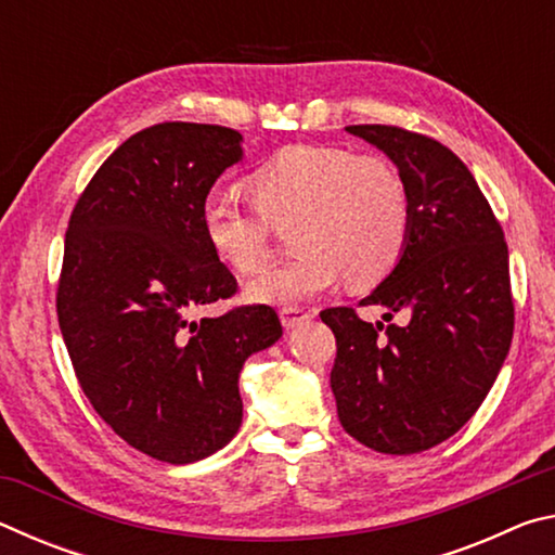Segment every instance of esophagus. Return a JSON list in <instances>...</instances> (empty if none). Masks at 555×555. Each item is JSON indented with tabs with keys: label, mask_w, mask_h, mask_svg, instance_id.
Here are the masks:
<instances>
[{
	"label": "esophagus",
	"mask_w": 555,
	"mask_h": 555,
	"mask_svg": "<svg viewBox=\"0 0 555 555\" xmlns=\"http://www.w3.org/2000/svg\"><path fill=\"white\" fill-rule=\"evenodd\" d=\"M281 323H284L286 331H294V327L308 323L313 318L311 311H306V308H298V306H286L281 308Z\"/></svg>",
	"instance_id": "1"
}]
</instances>
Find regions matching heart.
I'll return each mask as SVG.
<instances>
[{
    "mask_svg": "<svg viewBox=\"0 0 555 555\" xmlns=\"http://www.w3.org/2000/svg\"><path fill=\"white\" fill-rule=\"evenodd\" d=\"M251 205L222 193L201 205L210 249L237 274H255L271 255L274 230H288L296 255L261 271L247 296L261 304H296L345 279L372 288L403 257L411 234L409 185L389 158L340 146H291L247 181Z\"/></svg>",
    "mask_w": 555,
    "mask_h": 555,
    "instance_id": "heart-1",
    "label": "heart"
}]
</instances>
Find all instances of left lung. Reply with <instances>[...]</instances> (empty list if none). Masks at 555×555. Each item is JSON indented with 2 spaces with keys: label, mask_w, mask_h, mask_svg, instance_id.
<instances>
[{
  "label": "left lung",
  "mask_w": 555,
  "mask_h": 555,
  "mask_svg": "<svg viewBox=\"0 0 555 555\" xmlns=\"http://www.w3.org/2000/svg\"><path fill=\"white\" fill-rule=\"evenodd\" d=\"M409 185L411 234L391 274L357 306L321 318L337 343L331 387L343 428L362 446L411 455L457 434L480 409L514 335L509 251L467 166L436 139L393 125H352ZM404 323L391 324L393 312Z\"/></svg>",
  "instance_id": "8db88e82"
}]
</instances>
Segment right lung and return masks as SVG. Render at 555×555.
Segmentation results:
<instances>
[{
	"mask_svg": "<svg viewBox=\"0 0 555 555\" xmlns=\"http://www.w3.org/2000/svg\"><path fill=\"white\" fill-rule=\"evenodd\" d=\"M240 142L237 129L195 121L137 131L90 178L65 230L55 311L75 377L119 438L162 463L230 443L242 364L284 333L269 306L193 321L237 294L201 205L242 158Z\"/></svg>",
	"mask_w": 555,
	"mask_h": 555,
	"instance_id": "add662e5",
	"label": "right lung"
}]
</instances>
